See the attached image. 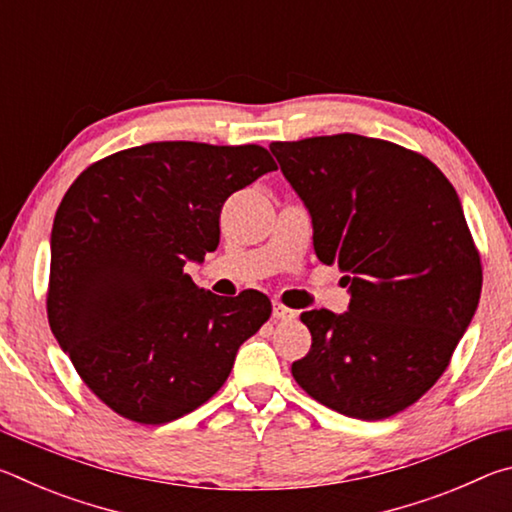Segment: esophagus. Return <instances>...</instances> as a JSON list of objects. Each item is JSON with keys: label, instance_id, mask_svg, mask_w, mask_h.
Here are the masks:
<instances>
[{"label": "esophagus", "instance_id": "obj_1", "mask_svg": "<svg viewBox=\"0 0 512 512\" xmlns=\"http://www.w3.org/2000/svg\"><path fill=\"white\" fill-rule=\"evenodd\" d=\"M273 318H277V320H291V318H296V311L289 309V307H284L282 302H273Z\"/></svg>", "mask_w": 512, "mask_h": 512}]
</instances>
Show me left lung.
Wrapping results in <instances>:
<instances>
[{
    "instance_id": "left-lung-1",
    "label": "left lung",
    "mask_w": 512,
    "mask_h": 512,
    "mask_svg": "<svg viewBox=\"0 0 512 512\" xmlns=\"http://www.w3.org/2000/svg\"><path fill=\"white\" fill-rule=\"evenodd\" d=\"M305 203L320 262L350 287L345 314L311 309L300 388L357 420L404 411L436 384L481 298V257L436 164L354 133L273 142Z\"/></svg>"
}]
</instances>
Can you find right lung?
Returning a JSON list of instances; mask_svg holds the SVG:
<instances>
[{
  "instance_id": "1",
  "label": "right lung",
  "mask_w": 512,
  "mask_h": 512,
  "mask_svg": "<svg viewBox=\"0 0 512 512\" xmlns=\"http://www.w3.org/2000/svg\"><path fill=\"white\" fill-rule=\"evenodd\" d=\"M275 169L257 144L151 142L90 164L67 189L51 228L49 325L121 418L164 424L198 409L271 316L264 293L216 296L185 264L219 246L225 198Z\"/></svg>"
}]
</instances>
